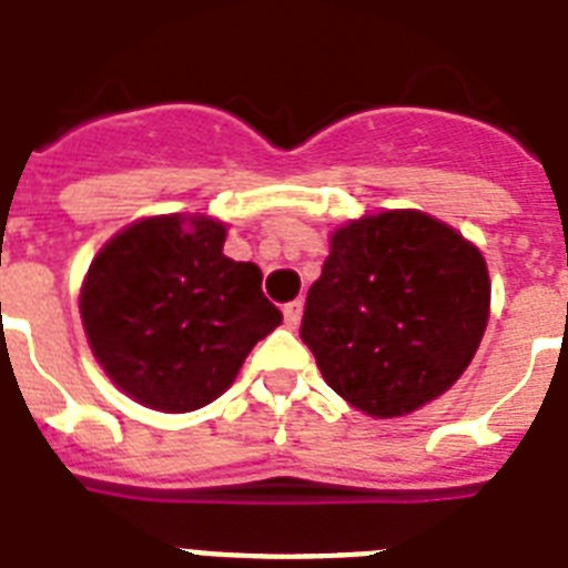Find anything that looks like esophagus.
<instances>
[{"label": "esophagus", "instance_id": "34e87169", "mask_svg": "<svg viewBox=\"0 0 568 568\" xmlns=\"http://www.w3.org/2000/svg\"><path fill=\"white\" fill-rule=\"evenodd\" d=\"M302 313H304V302H298V298H295V302H290V304H284V325L287 327H298V322H302Z\"/></svg>", "mask_w": 568, "mask_h": 568}]
</instances>
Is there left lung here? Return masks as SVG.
I'll return each instance as SVG.
<instances>
[{"mask_svg": "<svg viewBox=\"0 0 568 568\" xmlns=\"http://www.w3.org/2000/svg\"><path fill=\"white\" fill-rule=\"evenodd\" d=\"M487 316L481 252L433 214L395 209L331 232L302 339L327 386L354 409L403 418L467 372Z\"/></svg>", "mask_w": 568, "mask_h": 568, "instance_id": "8db88e82", "label": "left lung"}]
</instances>
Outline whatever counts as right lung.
<instances>
[{
  "instance_id": "obj_1",
  "label": "right lung",
  "mask_w": 568,
  "mask_h": 568,
  "mask_svg": "<svg viewBox=\"0 0 568 568\" xmlns=\"http://www.w3.org/2000/svg\"><path fill=\"white\" fill-rule=\"evenodd\" d=\"M209 214L142 217L101 246L81 287L89 348L148 409L194 412L234 383L255 342L281 325L261 270L223 255Z\"/></svg>"
}]
</instances>
